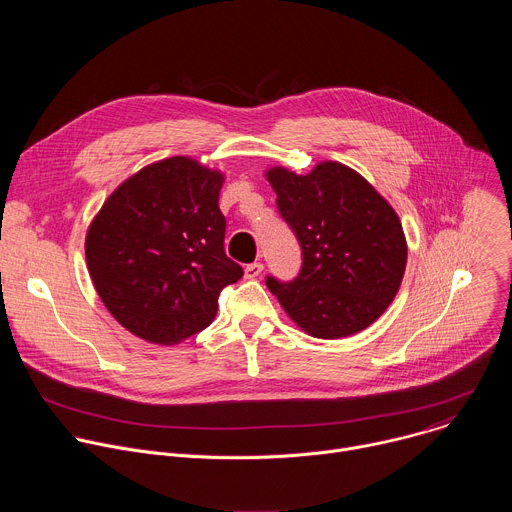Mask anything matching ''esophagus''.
I'll return each instance as SVG.
<instances>
[{"instance_id":"obj_1","label":"esophagus","mask_w":512,"mask_h":512,"mask_svg":"<svg viewBox=\"0 0 512 512\" xmlns=\"http://www.w3.org/2000/svg\"><path fill=\"white\" fill-rule=\"evenodd\" d=\"M261 271H263V263H249L245 267V277L247 279H255V277L261 275Z\"/></svg>"}]
</instances>
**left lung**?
I'll list each match as a JSON object with an SVG mask.
<instances>
[{
	"label": "left lung",
	"instance_id": "1",
	"mask_svg": "<svg viewBox=\"0 0 512 512\" xmlns=\"http://www.w3.org/2000/svg\"><path fill=\"white\" fill-rule=\"evenodd\" d=\"M283 221L302 247V271L267 287L306 334L324 340L369 328L395 300L407 241L393 206L356 170L320 162L310 174L265 172Z\"/></svg>",
	"mask_w": 512,
	"mask_h": 512
}]
</instances>
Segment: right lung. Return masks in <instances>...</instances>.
Returning a JSON list of instances; mask_svg holds the SVG:
<instances>
[{"label": "right lung", "mask_w": 512, "mask_h": 512, "mask_svg": "<svg viewBox=\"0 0 512 512\" xmlns=\"http://www.w3.org/2000/svg\"><path fill=\"white\" fill-rule=\"evenodd\" d=\"M223 182V172L194 158H166L121 182L91 221L85 255L93 285L137 338L170 346L204 330L221 289L243 277L225 255Z\"/></svg>", "instance_id": "right-lung-1"}]
</instances>
